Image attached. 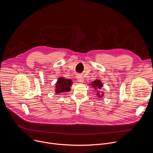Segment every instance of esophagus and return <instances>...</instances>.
<instances>
[{
  "mask_svg": "<svg viewBox=\"0 0 153 153\" xmlns=\"http://www.w3.org/2000/svg\"><path fill=\"white\" fill-rule=\"evenodd\" d=\"M77 81L80 83H83V81H84V79H83V77L81 76H78L77 77Z\"/></svg>",
  "mask_w": 153,
  "mask_h": 153,
  "instance_id": "34e87169",
  "label": "esophagus"
}]
</instances>
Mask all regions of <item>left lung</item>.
<instances>
[{
	"label": "left lung",
	"mask_w": 153,
	"mask_h": 153,
	"mask_svg": "<svg viewBox=\"0 0 153 153\" xmlns=\"http://www.w3.org/2000/svg\"><path fill=\"white\" fill-rule=\"evenodd\" d=\"M91 85L93 87V88H94L95 90H97L96 91H97V96H98L99 97L101 98L102 96H103V94L102 93V91H100L99 90H100L102 87H103V85H102V83L101 82L100 80H96L94 81H93L92 83H91Z\"/></svg>",
	"instance_id": "left-lung-1"
}]
</instances>
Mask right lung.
<instances>
[{"mask_svg": "<svg viewBox=\"0 0 153 153\" xmlns=\"http://www.w3.org/2000/svg\"><path fill=\"white\" fill-rule=\"evenodd\" d=\"M72 83L73 81L71 79H65L64 77L59 78L56 83V93L59 94L63 92H69L71 90L70 86Z\"/></svg>", "mask_w": 153, "mask_h": 153, "instance_id": "1", "label": "right lung"}]
</instances>
